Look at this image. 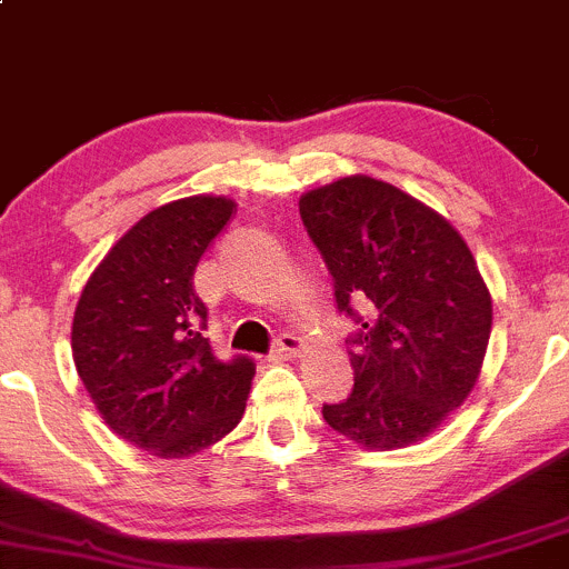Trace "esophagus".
Here are the masks:
<instances>
[{
  "label": "esophagus",
  "mask_w": 569,
  "mask_h": 569,
  "mask_svg": "<svg viewBox=\"0 0 569 569\" xmlns=\"http://www.w3.org/2000/svg\"><path fill=\"white\" fill-rule=\"evenodd\" d=\"M303 350V341L298 339V336L292 333H282L277 339V345H273L271 350V360H287V358H296L298 352Z\"/></svg>",
  "instance_id": "34e87169"
}]
</instances>
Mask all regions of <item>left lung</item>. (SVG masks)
I'll use <instances>...</instances> for the list:
<instances>
[{"mask_svg": "<svg viewBox=\"0 0 569 569\" xmlns=\"http://www.w3.org/2000/svg\"><path fill=\"white\" fill-rule=\"evenodd\" d=\"M298 209L336 307L360 326L356 388L322 405V418L369 450L423 442L472 393L491 336V292L467 241L442 213L371 176L309 189Z\"/></svg>", "mask_w": 569, "mask_h": 569, "instance_id": "8db88e82", "label": "left lung"}]
</instances>
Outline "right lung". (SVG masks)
<instances>
[{"label":"right lung","mask_w":569,"mask_h":569,"mask_svg":"<svg viewBox=\"0 0 569 569\" xmlns=\"http://www.w3.org/2000/svg\"><path fill=\"white\" fill-rule=\"evenodd\" d=\"M222 194L146 213L89 277L72 317V360L97 412L124 442L184 458L243 418L254 363H222L203 336L194 268L233 217Z\"/></svg>","instance_id":"1"}]
</instances>
